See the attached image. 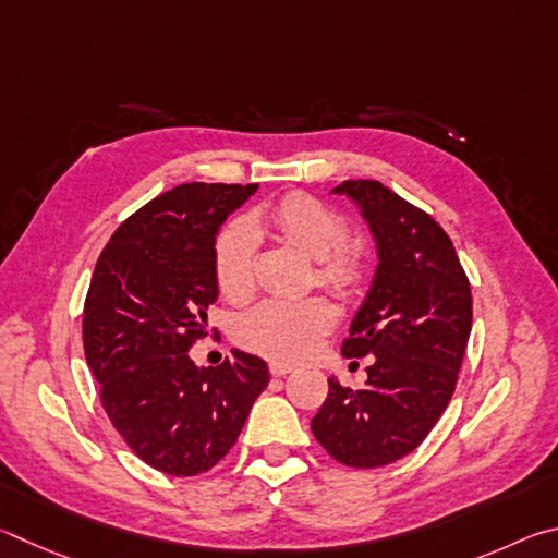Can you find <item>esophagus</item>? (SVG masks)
Returning a JSON list of instances; mask_svg holds the SVG:
<instances>
[{
	"label": "esophagus",
	"instance_id": "34e87169",
	"mask_svg": "<svg viewBox=\"0 0 558 558\" xmlns=\"http://www.w3.org/2000/svg\"><path fill=\"white\" fill-rule=\"evenodd\" d=\"M291 369H294V365L284 363V360H271V363H269V373L274 377H284V375L291 373Z\"/></svg>",
	"mask_w": 558,
	"mask_h": 558
}]
</instances>
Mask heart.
I'll return each mask as SVG.
<instances>
[{
  "mask_svg": "<svg viewBox=\"0 0 558 558\" xmlns=\"http://www.w3.org/2000/svg\"><path fill=\"white\" fill-rule=\"evenodd\" d=\"M259 225L316 259L318 284L350 296L363 284L365 259L355 244H345L348 225L326 203L306 193H289L259 215L230 220L213 244V271L220 294L242 304L254 291V262L259 247ZM336 326V308L320 296L269 299L247 311L234 326V338L252 353L274 360H301L314 353L318 340Z\"/></svg>",
  "mask_w": 558,
  "mask_h": 558,
  "instance_id": "heart-1",
  "label": "heart"
}]
</instances>
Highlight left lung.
Segmentation results:
<instances>
[{"mask_svg": "<svg viewBox=\"0 0 558 558\" xmlns=\"http://www.w3.org/2000/svg\"><path fill=\"white\" fill-rule=\"evenodd\" d=\"M377 244V269L343 340L345 357L373 355L365 387L328 379L311 422L316 441L350 468L399 461L424 441L451 402L473 326L471 284L432 215L379 181H343Z\"/></svg>", "mask_w": 558, "mask_h": 558, "instance_id": "1", "label": "left lung"}]
</instances>
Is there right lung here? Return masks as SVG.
<instances>
[{
  "mask_svg": "<svg viewBox=\"0 0 558 558\" xmlns=\"http://www.w3.org/2000/svg\"><path fill=\"white\" fill-rule=\"evenodd\" d=\"M257 189L175 185L130 215L95 264L83 311L87 367L124 444L166 475L210 471L269 385L257 355L234 350L218 367L189 355L218 301L215 238Z\"/></svg>",
  "mask_w": 558,
  "mask_h": 558,
  "instance_id": "right-lung-1",
  "label": "right lung"
}]
</instances>
